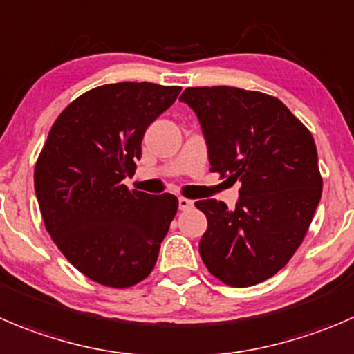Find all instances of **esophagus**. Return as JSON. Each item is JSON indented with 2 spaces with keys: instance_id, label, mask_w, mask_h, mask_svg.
Segmentation results:
<instances>
[{
  "instance_id": "34e87169",
  "label": "esophagus",
  "mask_w": 354,
  "mask_h": 354,
  "mask_svg": "<svg viewBox=\"0 0 354 354\" xmlns=\"http://www.w3.org/2000/svg\"><path fill=\"white\" fill-rule=\"evenodd\" d=\"M178 207H180L181 211H188V209L194 207V201H190V198L180 197V198H178Z\"/></svg>"
}]
</instances>
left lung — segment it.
<instances>
[{"mask_svg": "<svg viewBox=\"0 0 354 354\" xmlns=\"http://www.w3.org/2000/svg\"><path fill=\"white\" fill-rule=\"evenodd\" d=\"M180 100L201 122L211 171L242 183L235 209L195 202L207 218L202 261L232 287L264 282L294 256L320 202L313 136L279 98L259 91L202 86Z\"/></svg>", "mask_w": 354, "mask_h": 354, "instance_id": "1", "label": "left lung"}]
</instances>
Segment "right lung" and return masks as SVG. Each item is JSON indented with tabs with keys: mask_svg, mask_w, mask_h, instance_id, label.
I'll use <instances>...</instances> for the list:
<instances>
[{
	"mask_svg": "<svg viewBox=\"0 0 354 354\" xmlns=\"http://www.w3.org/2000/svg\"><path fill=\"white\" fill-rule=\"evenodd\" d=\"M180 86L118 82L75 98L51 126L34 169L44 226L88 279L115 289L142 282L157 263L178 209L171 194L122 185L142 157L147 128Z\"/></svg>",
	"mask_w": 354,
	"mask_h": 354,
	"instance_id": "1",
	"label": "right lung"
}]
</instances>
